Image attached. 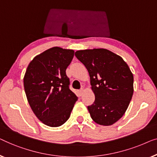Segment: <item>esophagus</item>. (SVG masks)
Returning a JSON list of instances; mask_svg holds the SVG:
<instances>
[{"mask_svg":"<svg viewBox=\"0 0 157 157\" xmlns=\"http://www.w3.org/2000/svg\"><path fill=\"white\" fill-rule=\"evenodd\" d=\"M83 93H84V90L83 89H81L80 90H79V91H78V94H79V96L82 95Z\"/></svg>","mask_w":157,"mask_h":157,"instance_id":"obj_1","label":"esophagus"}]
</instances>
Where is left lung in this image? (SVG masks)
I'll list each match as a JSON object with an SVG mask.
<instances>
[{
  "mask_svg": "<svg viewBox=\"0 0 157 157\" xmlns=\"http://www.w3.org/2000/svg\"><path fill=\"white\" fill-rule=\"evenodd\" d=\"M75 56L89 72L95 100L87 109L94 122L113 124L127 109L134 92V76L122 57L105 48L78 50Z\"/></svg>",
  "mask_w": 157,
  "mask_h": 157,
  "instance_id": "left-lung-1",
  "label": "left lung"
}]
</instances>
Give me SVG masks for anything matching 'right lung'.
Instances as JSON below:
<instances>
[{
    "label": "right lung",
    "instance_id": "obj_1",
    "mask_svg": "<svg viewBox=\"0 0 157 157\" xmlns=\"http://www.w3.org/2000/svg\"><path fill=\"white\" fill-rule=\"evenodd\" d=\"M73 50L50 48L35 56L24 75V89L33 112L44 124L63 125L69 119L78 97L69 89L65 70Z\"/></svg>",
    "mask_w": 157,
    "mask_h": 157
}]
</instances>
